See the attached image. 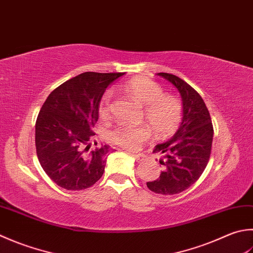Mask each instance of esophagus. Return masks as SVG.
<instances>
[{"label":"esophagus","instance_id":"1","mask_svg":"<svg viewBox=\"0 0 253 253\" xmlns=\"http://www.w3.org/2000/svg\"><path fill=\"white\" fill-rule=\"evenodd\" d=\"M131 156L135 158V160L137 162H142V161L146 160V156L141 155V153H131Z\"/></svg>","mask_w":253,"mask_h":253}]
</instances>
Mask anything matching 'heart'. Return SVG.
<instances>
[{
  "label": "heart",
  "instance_id": "obj_1",
  "mask_svg": "<svg viewBox=\"0 0 253 253\" xmlns=\"http://www.w3.org/2000/svg\"><path fill=\"white\" fill-rule=\"evenodd\" d=\"M127 95L145 107V117L153 132L159 137H168L180 126L183 116L181 102L174 96L166 95L160 84L147 78H137L123 85ZM112 91H106L98 105L102 117H107L112 110ZM110 139L126 149H137L150 137L147 125L131 126L121 124L108 133Z\"/></svg>",
  "mask_w": 253,
  "mask_h": 253
}]
</instances>
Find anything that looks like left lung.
I'll return each mask as SVG.
<instances>
[{"mask_svg":"<svg viewBox=\"0 0 253 253\" xmlns=\"http://www.w3.org/2000/svg\"><path fill=\"white\" fill-rule=\"evenodd\" d=\"M169 81L182 98L183 116L172 138L157 145L153 152L163 153L165 167L156 181L148 182L150 191L162 195L177 194L199 180L209 163L212 136L211 120L204 101L194 88L170 73H157Z\"/></svg>","mask_w":253,"mask_h":253,"instance_id":"left-lung-1","label":"left lung"}]
</instances>
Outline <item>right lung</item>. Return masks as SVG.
<instances>
[{
    "label": "right lung",
    "instance_id": "1",
    "mask_svg": "<svg viewBox=\"0 0 253 253\" xmlns=\"http://www.w3.org/2000/svg\"><path fill=\"white\" fill-rule=\"evenodd\" d=\"M124 73L84 72L62 83L49 94L38 114L35 142L39 163L62 189L80 191L101 179L106 155L102 146L90 149L98 120V105L108 85Z\"/></svg>",
    "mask_w": 253,
    "mask_h": 253
}]
</instances>
